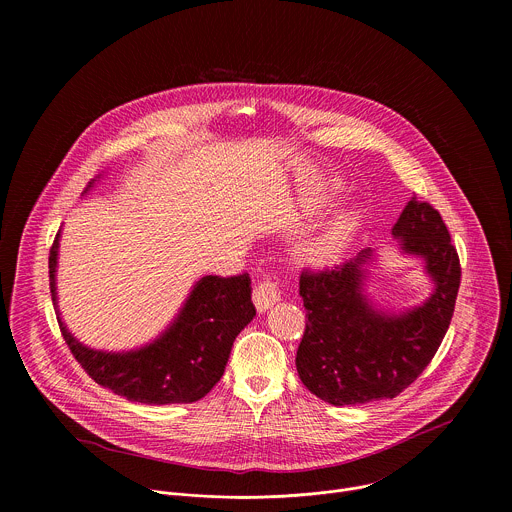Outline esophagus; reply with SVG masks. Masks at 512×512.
<instances>
[{
	"instance_id": "obj_1",
	"label": "esophagus",
	"mask_w": 512,
	"mask_h": 512,
	"mask_svg": "<svg viewBox=\"0 0 512 512\" xmlns=\"http://www.w3.org/2000/svg\"><path fill=\"white\" fill-rule=\"evenodd\" d=\"M279 298H281V291L275 279H263L253 291V302L259 312L271 308L275 302H279Z\"/></svg>"
}]
</instances>
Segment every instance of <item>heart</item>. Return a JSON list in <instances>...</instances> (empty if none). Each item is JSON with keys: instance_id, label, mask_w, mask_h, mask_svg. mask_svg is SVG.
I'll return each instance as SVG.
<instances>
[{"instance_id": "b5f03b06", "label": "heart", "mask_w": 512, "mask_h": 512, "mask_svg": "<svg viewBox=\"0 0 512 512\" xmlns=\"http://www.w3.org/2000/svg\"><path fill=\"white\" fill-rule=\"evenodd\" d=\"M348 231H350L348 218L346 216L338 218V221L330 227V231L324 237H320L318 241L304 247V255L310 257V259H316V261H324V259L332 257L340 249Z\"/></svg>"}]
</instances>
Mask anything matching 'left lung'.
<instances>
[{"label": "left lung", "instance_id": "1", "mask_svg": "<svg viewBox=\"0 0 512 512\" xmlns=\"http://www.w3.org/2000/svg\"><path fill=\"white\" fill-rule=\"evenodd\" d=\"M393 235L401 237L403 251L425 259L435 281L431 298L411 312L385 316L362 296L369 251L300 275L306 330L296 367L302 383L332 405L397 397L425 371L450 328L462 267L442 214L411 198Z\"/></svg>", "mask_w": 512, "mask_h": 512}]
</instances>
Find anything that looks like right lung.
<instances>
[{"label":"right lung","mask_w":512,"mask_h":512,"mask_svg":"<svg viewBox=\"0 0 512 512\" xmlns=\"http://www.w3.org/2000/svg\"><path fill=\"white\" fill-rule=\"evenodd\" d=\"M58 235L48 257L54 304ZM249 283L247 273L202 277L170 330L135 352L91 350L70 336L60 318L58 326L72 356L97 385L137 403H194L221 381L237 334L255 316Z\"/></svg>","instance_id":"obj_1"}]
</instances>
